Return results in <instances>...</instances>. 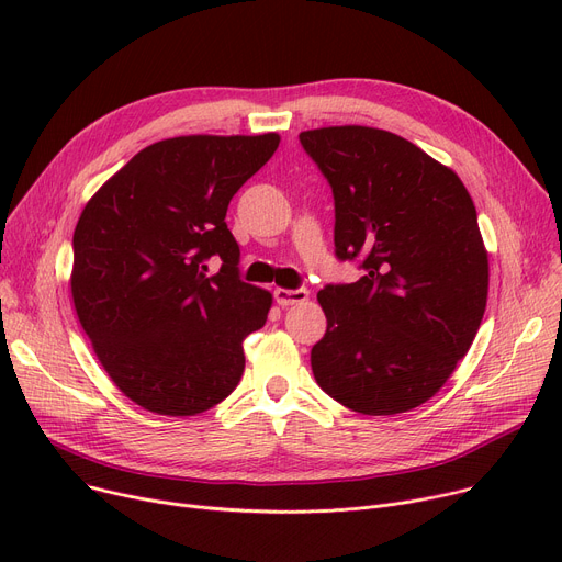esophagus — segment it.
<instances>
[{"instance_id":"1","label":"esophagus","mask_w":562,"mask_h":562,"mask_svg":"<svg viewBox=\"0 0 562 562\" xmlns=\"http://www.w3.org/2000/svg\"><path fill=\"white\" fill-rule=\"evenodd\" d=\"M273 299L278 305L289 307V305H301L310 299V291L307 289H276L273 291Z\"/></svg>"}]
</instances>
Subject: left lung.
Masks as SVG:
<instances>
[{"instance_id": "left-lung-1", "label": "left lung", "mask_w": 562, "mask_h": 562, "mask_svg": "<svg viewBox=\"0 0 562 562\" xmlns=\"http://www.w3.org/2000/svg\"><path fill=\"white\" fill-rule=\"evenodd\" d=\"M335 198V255L364 276L326 284L318 387L362 415L426 403L474 341L487 303V252L460 177L422 147L362 125L301 132Z\"/></svg>"}]
</instances>
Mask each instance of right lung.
Returning <instances> with one entry per match:
<instances>
[{
    "mask_svg": "<svg viewBox=\"0 0 562 562\" xmlns=\"http://www.w3.org/2000/svg\"><path fill=\"white\" fill-rule=\"evenodd\" d=\"M278 134L147 145L88 200L72 236V301L127 398L193 417L227 398L271 293L239 278L227 204L278 150ZM222 259L216 277L210 258Z\"/></svg>",
    "mask_w": 562,
    "mask_h": 562,
    "instance_id": "1",
    "label": "right lung"
}]
</instances>
